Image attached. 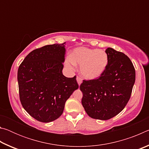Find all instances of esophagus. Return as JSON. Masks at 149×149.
Here are the masks:
<instances>
[{
  "label": "esophagus",
  "mask_w": 149,
  "mask_h": 149,
  "mask_svg": "<svg viewBox=\"0 0 149 149\" xmlns=\"http://www.w3.org/2000/svg\"><path fill=\"white\" fill-rule=\"evenodd\" d=\"M77 84H79V85H80L82 83L81 77H80L79 76H77Z\"/></svg>",
  "instance_id": "obj_1"
}]
</instances>
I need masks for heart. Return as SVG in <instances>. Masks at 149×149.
<instances>
[{"label":"heart","mask_w":149,"mask_h":149,"mask_svg":"<svg viewBox=\"0 0 149 149\" xmlns=\"http://www.w3.org/2000/svg\"><path fill=\"white\" fill-rule=\"evenodd\" d=\"M70 64L80 65V73L88 79L99 77L107 68L108 56L102 50L79 47L75 49L68 60Z\"/></svg>","instance_id":"b5f03b06"}]
</instances>
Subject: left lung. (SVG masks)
<instances>
[{
    "label": "left lung",
    "instance_id": "obj_1",
    "mask_svg": "<svg viewBox=\"0 0 149 149\" xmlns=\"http://www.w3.org/2000/svg\"><path fill=\"white\" fill-rule=\"evenodd\" d=\"M108 63L97 79L83 80L80 90L85 112L93 119L107 120L116 116L130 99L135 70L127 55L112 48L106 50Z\"/></svg>",
    "mask_w": 149,
    "mask_h": 149
}]
</instances>
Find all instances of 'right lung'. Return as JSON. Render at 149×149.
Wrapping results in <instances>:
<instances>
[{"instance_id": "add662e5", "label": "right lung", "mask_w": 149, "mask_h": 149, "mask_svg": "<svg viewBox=\"0 0 149 149\" xmlns=\"http://www.w3.org/2000/svg\"><path fill=\"white\" fill-rule=\"evenodd\" d=\"M65 43L33 50L17 70L20 102L27 112L39 122L58 119L66 100L79 87L76 75L66 77L62 74Z\"/></svg>"}]
</instances>
